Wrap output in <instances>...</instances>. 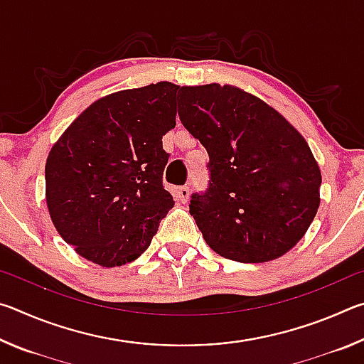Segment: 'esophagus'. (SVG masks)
<instances>
[{
    "mask_svg": "<svg viewBox=\"0 0 364 364\" xmlns=\"http://www.w3.org/2000/svg\"><path fill=\"white\" fill-rule=\"evenodd\" d=\"M178 197H180V200L183 202H188V199H189V188L188 186H181V188H178Z\"/></svg>",
    "mask_w": 364,
    "mask_h": 364,
    "instance_id": "34e87169",
    "label": "esophagus"
}]
</instances>
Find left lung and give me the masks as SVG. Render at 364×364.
I'll return each instance as SVG.
<instances>
[{
  "label": "left lung",
  "instance_id": "8db88e82",
  "mask_svg": "<svg viewBox=\"0 0 364 364\" xmlns=\"http://www.w3.org/2000/svg\"><path fill=\"white\" fill-rule=\"evenodd\" d=\"M178 115L210 159L208 188L189 204L210 249L242 263L291 250L319 207L321 171L304 136L231 85L181 86Z\"/></svg>",
  "mask_w": 364,
  "mask_h": 364
}]
</instances>
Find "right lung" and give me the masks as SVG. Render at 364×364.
Returning a JSON list of instances; mask_svg holds the SVG:
<instances>
[{
    "label": "right lung",
    "instance_id": "right-lung-1",
    "mask_svg": "<svg viewBox=\"0 0 364 364\" xmlns=\"http://www.w3.org/2000/svg\"><path fill=\"white\" fill-rule=\"evenodd\" d=\"M178 90L159 82L104 96L49 151V215L86 260L106 268L136 260L173 207L162 136L176 125Z\"/></svg>",
    "mask_w": 364,
    "mask_h": 364
}]
</instances>
